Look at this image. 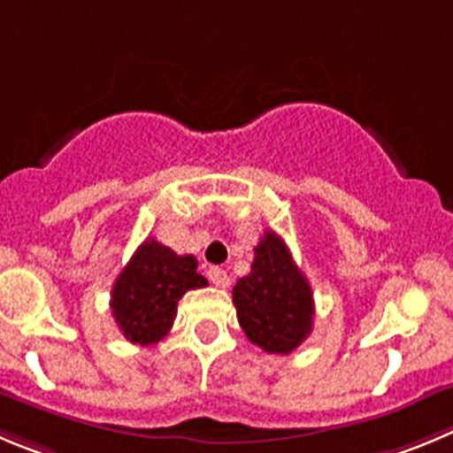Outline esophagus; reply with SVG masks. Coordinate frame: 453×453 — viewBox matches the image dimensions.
Masks as SVG:
<instances>
[{
	"mask_svg": "<svg viewBox=\"0 0 453 453\" xmlns=\"http://www.w3.org/2000/svg\"><path fill=\"white\" fill-rule=\"evenodd\" d=\"M207 279H210L214 286H219V288H226V286L230 284L227 273L223 268H219V265H210V268H207Z\"/></svg>",
	"mask_w": 453,
	"mask_h": 453,
	"instance_id": "34e87169",
	"label": "esophagus"
}]
</instances>
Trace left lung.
<instances>
[{"label":"left lung","instance_id":"1","mask_svg":"<svg viewBox=\"0 0 453 453\" xmlns=\"http://www.w3.org/2000/svg\"><path fill=\"white\" fill-rule=\"evenodd\" d=\"M232 302L248 340L265 353H293L312 331L311 284L273 230L261 236L250 274L236 281Z\"/></svg>","mask_w":453,"mask_h":453}]
</instances>
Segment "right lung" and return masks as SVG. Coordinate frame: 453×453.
I'll return each instance as SVG.
<instances>
[{"instance_id":"obj_1","label":"right lung","mask_w":453,"mask_h":453,"mask_svg":"<svg viewBox=\"0 0 453 453\" xmlns=\"http://www.w3.org/2000/svg\"><path fill=\"white\" fill-rule=\"evenodd\" d=\"M196 265L192 255L180 257L156 239H147L111 290V312L122 335L141 346L163 340L176 319L179 299L188 290L207 286Z\"/></svg>"}]
</instances>
